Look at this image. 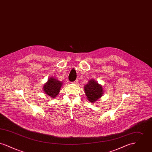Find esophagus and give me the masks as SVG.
<instances>
[{
    "instance_id": "34e87169",
    "label": "esophagus",
    "mask_w": 152,
    "mask_h": 152,
    "mask_svg": "<svg viewBox=\"0 0 152 152\" xmlns=\"http://www.w3.org/2000/svg\"><path fill=\"white\" fill-rule=\"evenodd\" d=\"M77 82H78V80H75V81L72 82V83H73V84H77Z\"/></svg>"
}]
</instances>
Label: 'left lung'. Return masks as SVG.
Wrapping results in <instances>:
<instances>
[{
    "mask_svg": "<svg viewBox=\"0 0 152 152\" xmlns=\"http://www.w3.org/2000/svg\"><path fill=\"white\" fill-rule=\"evenodd\" d=\"M84 89L88 100L94 103L101 97L103 94L102 86L94 80H91L88 82L87 85L84 86Z\"/></svg>",
    "mask_w": 152,
    "mask_h": 152,
    "instance_id": "1",
    "label": "left lung"
}]
</instances>
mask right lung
<instances>
[{"label": "right lung", "mask_w": 152, "mask_h": 152, "mask_svg": "<svg viewBox=\"0 0 152 152\" xmlns=\"http://www.w3.org/2000/svg\"><path fill=\"white\" fill-rule=\"evenodd\" d=\"M62 83L53 77H51L44 86V91L51 97H55L60 92Z\"/></svg>", "instance_id": "1"}]
</instances>
